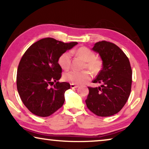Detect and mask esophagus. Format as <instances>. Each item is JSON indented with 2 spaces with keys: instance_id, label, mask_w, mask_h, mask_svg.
Segmentation results:
<instances>
[{
  "instance_id": "obj_1",
  "label": "esophagus",
  "mask_w": 149,
  "mask_h": 149,
  "mask_svg": "<svg viewBox=\"0 0 149 149\" xmlns=\"http://www.w3.org/2000/svg\"><path fill=\"white\" fill-rule=\"evenodd\" d=\"M79 86L78 85H74V84H72V83H71L70 84V87L72 89H74V88H77V87H78Z\"/></svg>"
}]
</instances>
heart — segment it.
<instances>
[{
  "label": "heart",
  "mask_w": 149,
  "mask_h": 149,
  "mask_svg": "<svg viewBox=\"0 0 149 149\" xmlns=\"http://www.w3.org/2000/svg\"><path fill=\"white\" fill-rule=\"evenodd\" d=\"M81 58L86 62L85 68H87L93 73H97L102 67V62L99 58L95 57V53L86 47L79 48L74 52ZM71 63V52H66L60 55L58 58V64L62 68L66 70L68 69ZM91 74L88 70H83L81 72L70 70L65 72L63 75V79L67 82L72 84L82 85L85 84L90 80Z\"/></svg>",
  "instance_id": "b5f03b06"
}]
</instances>
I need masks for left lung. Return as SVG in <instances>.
<instances>
[{
    "label": "left lung",
    "mask_w": 149,
    "mask_h": 149,
    "mask_svg": "<svg viewBox=\"0 0 149 149\" xmlns=\"http://www.w3.org/2000/svg\"><path fill=\"white\" fill-rule=\"evenodd\" d=\"M92 50L102 60V69L93 81L101 85L88 87L85 103L95 115L109 117L119 113L127 102L132 88V68L127 56L113 42L99 41Z\"/></svg>",
    "instance_id": "left-lung-1"
}]
</instances>
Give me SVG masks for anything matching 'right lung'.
<instances>
[{
	"label": "right lung",
	"instance_id": "right-lung-1",
	"mask_svg": "<svg viewBox=\"0 0 149 149\" xmlns=\"http://www.w3.org/2000/svg\"><path fill=\"white\" fill-rule=\"evenodd\" d=\"M77 44L45 38L24 53L17 68V88L24 104L34 115L49 117L64 104V93L70 85L58 81L62 77L58 58Z\"/></svg>",
	"mask_w": 149,
	"mask_h": 149
}]
</instances>
